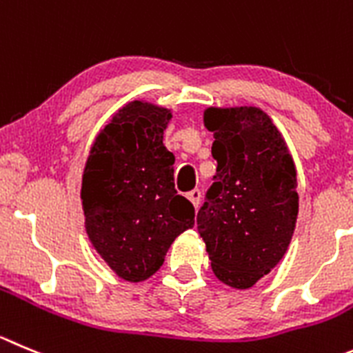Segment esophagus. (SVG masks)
I'll use <instances>...</instances> for the list:
<instances>
[{
	"mask_svg": "<svg viewBox=\"0 0 353 353\" xmlns=\"http://www.w3.org/2000/svg\"><path fill=\"white\" fill-rule=\"evenodd\" d=\"M200 196H202V193H200V190H192V192L188 193V200L193 203V207H199L200 205Z\"/></svg>",
	"mask_w": 353,
	"mask_h": 353,
	"instance_id": "obj_1",
	"label": "esophagus"
}]
</instances>
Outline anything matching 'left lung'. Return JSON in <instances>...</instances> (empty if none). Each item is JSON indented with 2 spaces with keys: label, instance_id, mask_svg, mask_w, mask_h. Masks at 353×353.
<instances>
[{
  "label": "left lung",
  "instance_id": "8db88e82",
  "mask_svg": "<svg viewBox=\"0 0 353 353\" xmlns=\"http://www.w3.org/2000/svg\"><path fill=\"white\" fill-rule=\"evenodd\" d=\"M214 184L196 216L214 275L249 289L275 268L298 219L296 167L272 118L256 106L207 108Z\"/></svg>",
  "mask_w": 353,
  "mask_h": 353
}]
</instances>
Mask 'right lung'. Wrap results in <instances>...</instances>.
<instances>
[{"label": "right lung", "instance_id": "obj_1", "mask_svg": "<svg viewBox=\"0 0 353 353\" xmlns=\"http://www.w3.org/2000/svg\"><path fill=\"white\" fill-rule=\"evenodd\" d=\"M172 111L136 99L101 128L81 177L85 230L97 254L127 282H143L195 225L192 202L174 188V154L163 146Z\"/></svg>", "mask_w": 353, "mask_h": 353}]
</instances>
